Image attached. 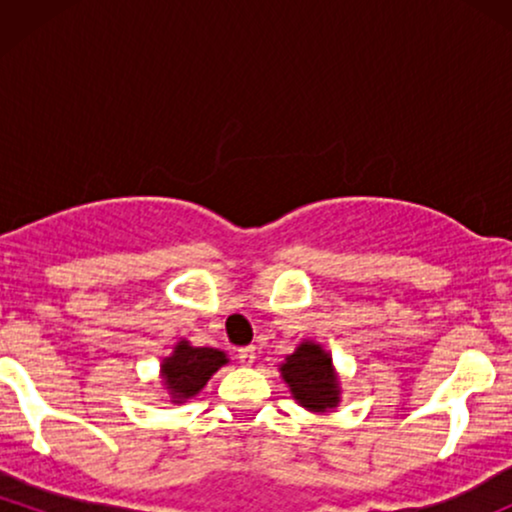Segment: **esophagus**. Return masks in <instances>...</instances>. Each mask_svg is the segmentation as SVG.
I'll list each match as a JSON object with an SVG mask.
<instances>
[{
	"instance_id": "obj_1",
	"label": "esophagus",
	"mask_w": 512,
	"mask_h": 512,
	"mask_svg": "<svg viewBox=\"0 0 512 512\" xmlns=\"http://www.w3.org/2000/svg\"><path fill=\"white\" fill-rule=\"evenodd\" d=\"M257 358V349L255 346H243V349H238V361L243 363V366H252Z\"/></svg>"
}]
</instances>
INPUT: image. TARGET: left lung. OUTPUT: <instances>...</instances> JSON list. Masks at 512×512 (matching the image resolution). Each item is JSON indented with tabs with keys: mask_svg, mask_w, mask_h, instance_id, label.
Returning <instances> with one entry per match:
<instances>
[{
	"mask_svg": "<svg viewBox=\"0 0 512 512\" xmlns=\"http://www.w3.org/2000/svg\"><path fill=\"white\" fill-rule=\"evenodd\" d=\"M279 373L291 397L313 414H327L342 402V380L332 354L320 342L303 339L296 351L279 363Z\"/></svg>",
	"mask_w": 512,
	"mask_h": 512,
	"instance_id": "obj_1",
	"label": "left lung"
}]
</instances>
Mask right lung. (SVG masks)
I'll return each mask as SVG.
<instances>
[{
    "label": "right lung",
    "mask_w": 512,
    "mask_h": 512,
    "mask_svg": "<svg viewBox=\"0 0 512 512\" xmlns=\"http://www.w3.org/2000/svg\"><path fill=\"white\" fill-rule=\"evenodd\" d=\"M228 363V354L211 346H192L180 339L161 361V385L173 404H185L197 397L211 375Z\"/></svg>",
    "instance_id": "1"
}]
</instances>
